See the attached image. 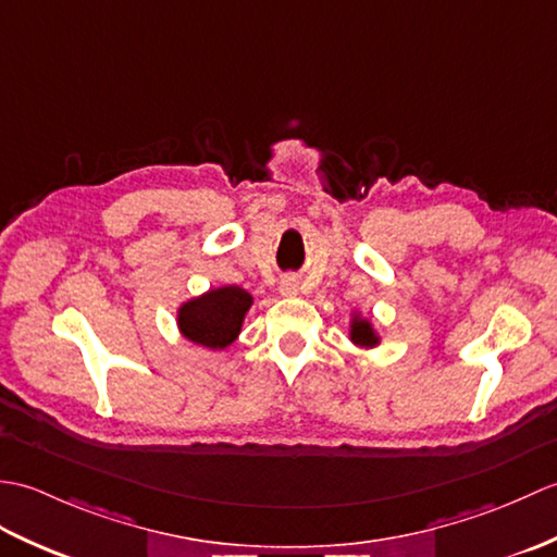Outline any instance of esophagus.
<instances>
[{
	"mask_svg": "<svg viewBox=\"0 0 557 557\" xmlns=\"http://www.w3.org/2000/svg\"><path fill=\"white\" fill-rule=\"evenodd\" d=\"M280 292L285 294V297H294V294L299 292V280L297 277H285L280 282Z\"/></svg>",
	"mask_w": 557,
	"mask_h": 557,
	"instance_id": "34e87169",
	"label": "esophagus"
}]
</instances>
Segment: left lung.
Segmentation results:
<instances>
[{"instance_id": "8db88e82", "label": "left lung", "mask_w": 557, "mask_h": 557, "mask_svg": "<svg viewBox=\"0 0 557 557\" xmlns=\"http://www.w3.org/2000/svg\"><path fill=\"white\" fill-rule=\"evenodd\" d=\"M351 339L359 342V345H375V337H373L371 327H369V323H366V321L354 323V327H351Z\"/></svg>"}]
</instances>
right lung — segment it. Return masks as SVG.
<instances>
[{
  "label": "right lung",
  "instance_id": "add662e5",
  "mask_svg": "<svg viewBox=\"0 0 557 557\" xmlns=\"http://www.w3.org/2000/svg\"><path fill=\"white\" fill-rule=\"evenodd\" d=\"M251 294L239 287H220L180 309L184 337L210 349H224L236 339L246 311L251 309Z\"/></svg>",
  "mask_w": 557,
  "mask_h": 557
}]
</instances>
